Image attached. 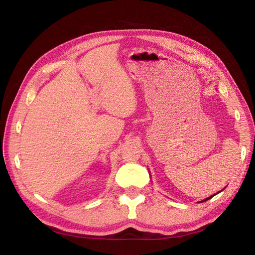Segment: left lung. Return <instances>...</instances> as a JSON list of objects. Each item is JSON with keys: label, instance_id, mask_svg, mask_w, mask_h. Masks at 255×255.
Returning <instances> with one entry per match:
<instances>
[{"label": "left lung", "instance_id": "1", "mask_svg": "<svg viewBox=\"0 0 255 255\" xmlns=\"http://www.w3.org/2000/svg\"><path fill=\"white\" fill-rule=\"evenodd\" d=\"M223 191V190H222ZM218 193H219V192H218ZM218 193H216V194H218ZM216 194H214V195H212V196H209V197H207V199H205V200H202V201H200L199 203H203V202H206L207 200H209V199H212V197L213 196H215V195H216Z\"/></svg>", "mask_w": 255, "mask_h": 255}]
</instances>
